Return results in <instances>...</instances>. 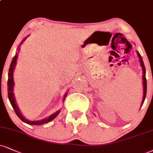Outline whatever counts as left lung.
<instances>
[{
  "label": "left lung",
  "instance_id": "left-lung-1",
  "mask_svg": "<svg viewBox=\"0 0 153 153\" xmlns=\"http://www.w3.org/2000/svg\"><path fill=\"white\" fill-rule=\"evenodd\" d=\"M137 56H138L140 62V65L142 67V70H143V101H142V105L143 104L144 102V100L145 99V97H146V93H147V80H146V78H145V73H146V71H145V68L144 65V62H143V58L140 54L138 51H137ZM141 105V106H142Z\"/></svg>",
  "mask_w": 153,
  "mask_h": 153
}]
</instances>
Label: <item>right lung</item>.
Segmentation results:
<instances>
[{
	"label": "right lung",
	"mask_w": 153,
	"mask_h": 153,
	"mask_svg": "<svg viewBox=\"0 0 153 153\" xmlns=\"http://www.w3.org/2000/svg\"><path fill=\"white\" fill-rule=\"evenodd\" d=\"M25 38L24 39L22 40L21 44H22L24 42V40L27 38ZM20 44V45H21ZM20 49V48H18ZM17 58H18V53H16V56H14V58H13L11 64H10V68H9V71H8V99L10 100V104L13 107V108L14 109L15 113H16V115H18V117H19L20 119L22 121H23L24 123H27V124L29 125H33V126H40V125L45 124V123H47L50 122V121H52L53 119H55L56 117L58 116V115L60 113V110H59L58 111L56 112L55 113L52 114L51 115H50L48 117H46V118H44L43 120H28L25 118V117L22 115L21 111H20L19 108L16 104V98H15L14 96V93H13V87H14V80H13V71L15 67H16V61H17ZM68 93H66L65 95H64L63 97V100H65V97L67 96Z\"/></svg>",
	"instance_id": "add662e5"
}]
</instances>
